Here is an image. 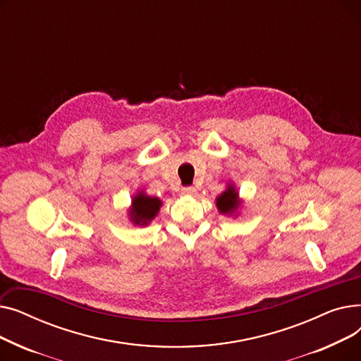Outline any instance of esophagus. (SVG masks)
Listing matches in <instances>:
<instances>
[{
  "label": "esophagus",
  "instance_id": "34e87169",
  "mask_svg": "<svg viewBox=\"0 0 361 361\" xmlns=\"http://www.w3.org/2000/svg\"><path fill=\"white\" fill-rule=\"evenodd\" d=\"M181 193H183L184 196H193V195H196V188L192 187V185L183 187V188H181Z\"/></svg>",
  "mask_w": 361,
  "mask_h": 361
}]
</instances>
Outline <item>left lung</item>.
<instances>
[{
  "mask_svg": "<svg viewBox=\"0 0 361 361\" xmlns=\"http://www.w3.org/2000/svg\"><path fill=\"white\" fill-rule=\"evenodd\" d=\"M240 203L241 202L238 199V192L235 190V187L233 184L226 185V190L216 197V207L218 211L224 215L235 214Z\"/></svg>",
  "mask_w": 361,
  "mask_h": 361,
  "instance_id": "1",
  "label": "left lung"
}]
</instances>
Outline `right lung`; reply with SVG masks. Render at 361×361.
<instances>
[{
    "mask_svg": "<svg viewBox=\"0 0 361 361\" xmlns=\"http://www.w3.org/2000/svg\"><path fill=\"white\" fill-rule=\"evenodd\" d=\"M161 204L162 202L158 197H150L145 192H139L131 200L130 221L135 225H147L158 215Z\"/></svg>",
    "mask_w": 361,
    "mask_h": 361,
    "instance_id": "1",
    "label": "right lung"
}]
</instances>
